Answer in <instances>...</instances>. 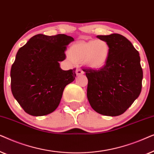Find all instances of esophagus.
Returning a JSON list of instances; mask_svg holds the SVG:
<instances>
[{"mask_svg":"<svg viewBox=\"0 0 154 154\" xmlns=\"http://www.w3.org/2000/svg\"><path fill=\"white\" fill-rule=\"evenodd\" d=\"M75 73H76L77 75H83L84 74V71L81 69H77L76 70H75Z\"/></svg>","mask_w":154,"mask_h":154,"instance_id":"esophagus-1","label":"esophagus"}]
</instances>
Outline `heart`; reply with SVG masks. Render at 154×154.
<instances>
[{"label":"heart","mask_w":154,"mask_h":154,"mask_svg":"<svg viewBox=\"0 0 154 154\" xmlns=\"http://www.w3.org/2000/svg\"><path fill=\"white\" fill-rule=\"evenodd\" d=\"M69 57L75 62H83L92 69H100L106 64L110 55V46L102 39L79 42L68 51Z\"/></svg>","instance_id":"1"}]
</instances>
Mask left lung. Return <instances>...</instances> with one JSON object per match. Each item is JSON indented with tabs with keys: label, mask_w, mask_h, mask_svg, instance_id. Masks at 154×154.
Segmentation results:
<instances>
[{
	"label": "left lung",
	"mask_w": 154,
	"mask_h": 154,
	"mask_svg": "<svg viewBox=\"0 0 154 154\" xmlns=\"http://www.w3.org/2000/svg\"><path fill=\"white\" fill-rule=\"evenodd\" d=\"M97 37L108 43L110 55L100 69H83L88 80V100L96 112L117 116L131 106L142 90L140 54L131 42L119 33Z\"/></svg>",
	"instance_id": "obj_1"
}]
</instances>
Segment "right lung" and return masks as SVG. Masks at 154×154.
I'll list each match as a JSON object with an SVG mask.
<instances>
[{
	"mask_svg": "<svg viewBox=\"0 0 154 154\" xmlns=\"http://www.w3.org/2000/svg\"><path fill=\"white\" fill-rule=\"evenodd\" d=\"M73 41L65 34H37L19 49L10 71L11 90L28 114L41 116L57 108L64 88L76 75L75 69L64 71L59 63Z\"/></svg>",
	"mask_w": 154,
	"mask_h": 154,
	"instance_id": "1",
	"label": "right lung"
}]
</instances>
